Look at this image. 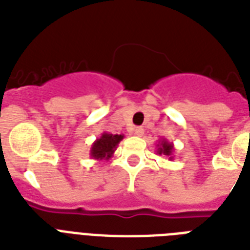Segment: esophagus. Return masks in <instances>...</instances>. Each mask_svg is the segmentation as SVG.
<instances>
[{
	"label": "esophagus",
	"instance_id": "34e87169",
	"mask_svg": "<svg viewBox=\"0 0 250 250\" xmlns=\"http://www.w3.org/2000/svg\"><path fill=\"white\" fill-rule=\"evenodd\" d=\"M135 135L139 137L143 136V135H144V128H141V127H136V128H135Z\"/></svg>",
	"mask_w": 250,
	"mask_h": 250
}]
</instances>
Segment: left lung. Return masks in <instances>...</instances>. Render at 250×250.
Instances as JSON below:
<instances>
[{
    "instance_id": "obj_1",
    "label": "left lung",
    "mask_w": 250,
    "mask_h": 250,
    "mask_svg": "<svg viewBox=\"0 0 250 250\" xmlns=\"http://www.w3.org/2000/svg\"><path fill=\"white\" fill-rule=\"evenodd\" d=\"M174 144L170 143V141H167L166 139H161L158 140V144H157V154L158 156H166L167 158L170 161L174 160Z\"/></svg>"
}]
</instances>
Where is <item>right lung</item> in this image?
I'll return each mask as SVG.
<instances>
[{
	"label": "right lung",
	"instance_id": "obj_1",
	"mask_svg": "<svg viewBox=\"0 0 250 250\" xmlns=\"http://www.w3.org/2000/svg\"><path fill=\"white\" fill-rule=\"evenodd\" d=\"M125 135H111L104 132L90 146L89 156L93 160L109 161L117 150L118 144L123 140Z\"/></svg>",
	"mask_w": 250,
	"mask_h": 250
}]
</instances>
